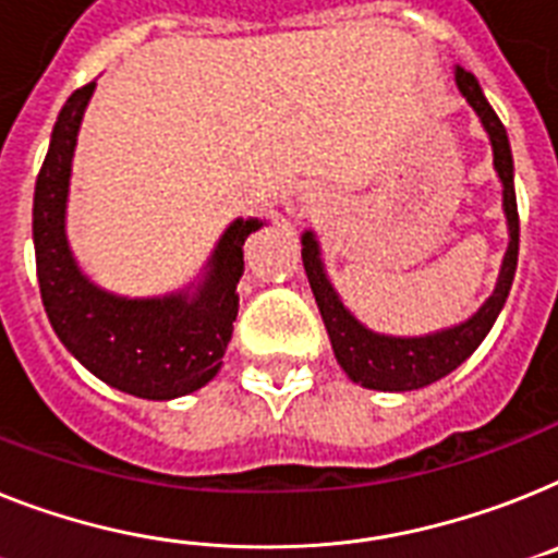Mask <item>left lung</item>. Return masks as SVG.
Returning <instances> with one entry per match:
<instances>
[{"label":"left lung","instance_id":"left-lung-1","mask_svg":"<svg viewBox=\"0 0 558 558\" xmlns=\"http://www.w3.org/2000/svg\"><path fill=\"white\" fill-rule=\"evenodd\" d=\"M453 82L465 96V101L474 107L480 116L482 128L490 138L494 149V170L502 181V209L505 221H508V250H505L502 266H499V278L490 292V298L476 308L474 315L462 323H453L448 329L430 331L420 337H397L380 335V331L368 329L366 323H360L343 306L337 289L331 287L326 266H323V252L317 235L306 229L301 238L303 243V269H306L308 287L315 294L317 308H320L326 331H329L331 349L349 380H354L363 388L374 391H414L425 388L430 383L442 380L446 374L462 366L485 340L490 326L496 323L508 301L510 283L517 275V257H519V213H517V192H513V156H510V142L505 133L502 121L488 105V98L482 93L480 82L474 73L465 68H453Z\"/></svg>","mask_w":558,"mask_h":558}]
</instances>
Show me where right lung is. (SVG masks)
Wrapping results in <instances>:
<instances>
[{
    "mask_svg": "<svg viewBox=\"0 0 558 558\" xmlns=\"http://www.w3.org/2000/svg\"><path fill=\"white\" fill-rule=\"evenodd\" d=\"M96 82L64 101L33 192V250L56 337L90 374L142 400H175L213 380L232 340L243 243L260 218H235L190 287L128 298L93 283L68 241V195L78 130Z\"/></svg>",
    "mask_w": 558,
    "mask_h": 558,
    "instance_id": "1",
    "label": "right lung"
}]
</instances>
